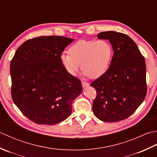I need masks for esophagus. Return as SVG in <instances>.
Returning <instances> with one entry per match:
<instances>
[{
  "instance_id": "1",
  "label": "esophagus",
  "mask_w": 157,
  "mask_h": 157,
  "mask_svg": "<svg viewBox=\"0 0 157 157\" xmlns=\"http://www.w3.org/2000/svg\"><path fill=\"white\" fill-rule=\"evenodd\" d=\"M89 85V84L87 82H84V81H82V86L83 87H88Z\"/></svg>"
}]
</instances>
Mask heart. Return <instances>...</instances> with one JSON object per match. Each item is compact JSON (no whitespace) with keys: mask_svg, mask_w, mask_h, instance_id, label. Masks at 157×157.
<instances>
[{"mask_svg":"<svg viewBox=\"0 0 157 157\" xmlns=\"http://www.w3.org/2000/svg\"><path fill=\"white\" fill-rule=\"evenodd\" d=\"M113 56V47L106 40H80L70 47L68 54L63 53L60 60L70 75L75 76L81 64L83 75L97 78L107 72Z\"/></svg>","mask_w":157,"mask_h":157,"instance_id":"b5f03b06","label":"heart"}]
</instances>
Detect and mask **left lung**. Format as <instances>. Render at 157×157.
Returning a JSON list of instances; mask_svg holds the SVG:
<instances>
[{
    "instance_id": "left-lung-1",
    "label": "left lung",
    "mask_w": 157,
    "mask_h": 157,
    "mask_svg": "<svg viewBox=\"0 0 157 157\" xmlns=\"http://www.w3.org/2000/svg\"><path fill=\"white\" fill-rule=\"evenodd\" d=\"M97 36L109 40L114 55L107 72L91 84L97 91L93 111L102 121L117 122L130 117L144 100L145 59L136 43L126 34L107 31Z\"/></svg>"
}]
</instances>
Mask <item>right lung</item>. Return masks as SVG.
I'll return each instance as SVG.
<instances>
[{"instance_id": "1", "label": "right lung", "mask_w": 157, "mask_h": 157, "mask_svg": "<svg viewBox=\"0 0 157 157\" xmlns=\"http://www.w3.org/2000/svg\"><path fill=\"white\" fill-rule=\"evenodd\" d=\"M74 39L39 36L24 42L10 65L11 97L24 116L36 124H55L72 113L81 82L70 75L60 56Z\"/></svg>"}]
</instances>
